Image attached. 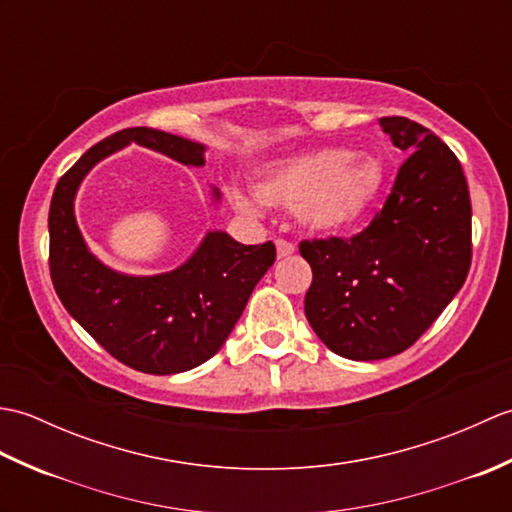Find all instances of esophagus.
<instances>
[{
  "mask_svg": "<svg viewBox=\"0 0 512 512\" xmlns=\"http://www.w3.org/2000/svg\"><path fill=\"white\" fill-rule=\"evenodd\" d=\"M277 257L279 259H286V257H290L292 253H295V246H292L290 242H286V239H277Z\"/></svg>",
  "mask_w": 512,
  "mask_h": 512,
  "instance_id": "1",
  "label": "esophagus"
}]
</instances>
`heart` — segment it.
<instances>
[{
	"instance_id": "heart-1",
	"label": "heart",
	"mask_w": 512,
	"mask_h": 512,
	"mask_svg": "<svg viewBox=\"0 0 512 512\" xmlns=\"http://www.w3.org/2000/svg\"><path fill=\"white\" fill-rule=\"evenodd\" d=\"M383 187V165L365 151L323 147L277 160L257 173L255 195L268 206L292 209L310 233L339 235L372 211ZM242 209L253 202L237 195Z\"/></svg>"
}]
</instances>
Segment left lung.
<instances>
[{"mask_svg":"<svg viewBox=\"0 0 512 512\" xmlns=\"http://www.w3.org/2000/svg\"><path fill=\"white\" fill-rule=\"evenodd\" d=\"M407 151L383 209L358 235L303 239L306 317L334 354L389 358L416 343L471 268V198L460 160L405 116L380 118Z\"/></svg>","mask_w":512,"mask_h":512,"instance_id":"8db88e82","label":"left lung"}]
</instances>
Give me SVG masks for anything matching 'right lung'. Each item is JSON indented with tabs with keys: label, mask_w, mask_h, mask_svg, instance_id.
Masks as SVG:
<instances>
[{
	"label": "right lung",
	"mask_w": 512,
	"mask_h": 512,
	"mask_svg": "<svg viewBox=\"0 0 512 512\" xmlns=\"http://www.w3.org/2000/svg\"><path fill=\"white\" fill-rule=\"evenodd\" d=\"M132 143L187 167H204V145L160 129L129 127L96 143L52 193L50 277L65 310L123 365L145 374H180L217 354L277 253L273 242L246 246L224 231H209L171 273L136 277L99 262L76 224L74 198L96 162ZM213 200H220L217 189Z\"/></svg>",
	"instance_id": "right-lung-1"
}]
</instances>
